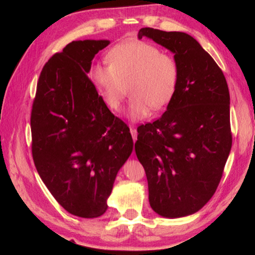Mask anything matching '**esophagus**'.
I'll use <instances>...</instances> for the list:
<instances>
[{"label":"esophagus","instance_id":"obj_1","mask_svg":"<svg viewBox=\"0 0 255 255\" xmlns=\"http://www.w3.org/2000/svg\"><path fill=\"white\" fill-rule=\"evenodd\" d=\"M130 133H131V136H132L133 141H136V139H137V130L133 127H130Z\"/></svg>","mask_w":255,"mask_h":255}]
</instances>
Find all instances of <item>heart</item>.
<instances>
[{"label": "heart", "mask_w": 255, "mask_h": 255, "mask_svg": "<svg viewBox=\"0 0 255 255\" xmlns=\"http://www.w3.org/2000/svg\"><path fill=\"white\" fill-rule=\"evenodd\" d=\"M110 65L97 64L91 79L107 107L115 112L122 109L129 92V117L140 120L150 109L161 110L174 97L180 71L176 60L156 46L144 41H128L116 46L108 55Z\"/></svg>", "instance_id": "obj_1"}]
</instances>
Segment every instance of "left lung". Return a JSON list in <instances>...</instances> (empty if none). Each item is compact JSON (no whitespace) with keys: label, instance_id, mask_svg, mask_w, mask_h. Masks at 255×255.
I'll use <instances>...</instances> for the list:
<instances>
[{"label":"left lung","instance_id":"left-lung-1","mask_svg":"<svg viewBox=\"0 0 255 255\" xmlns=\"http://www.w3.org/2000/svg\"><path fill=\"white\" fill-rule=\"evenodd\" d=\"M174 54L180 77L166 111L140 125L135 150L155 213L178 218L197 213L217 189L232 148L230 91L224 73L188 33L141 28Z\"/></svg>","mask_w":255,"mask_h":255}]
</instances>
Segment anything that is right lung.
Instances as JSON below:
<instances>
[{"instance_id":"1","label":"right lung","mask_w":255,"mask_h":255,"mask_svg":"<svg viewBox=\"0 0 255 255\" xmlns=\"http://www.w3.org/2000/svg\"><path fill=\"white\" fill-rule=\"evenodd\" d=\"M109 40L72 41L45 64L31 110L32 157L58 204L83 218L108 209L120 167L132 152L129 128L108 109L89 79Z\"/></svg>"}]
</instances>
